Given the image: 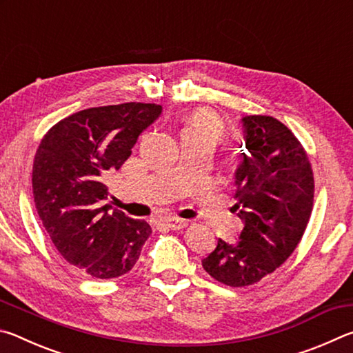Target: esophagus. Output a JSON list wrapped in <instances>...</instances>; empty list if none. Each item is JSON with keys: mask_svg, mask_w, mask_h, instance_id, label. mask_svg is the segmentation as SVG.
<instances>
[{"mask_svg": "<svg viewBox=\"0 0 353 353\" xmlns=\"http://www.w3.org/2000/svg\"><path fill=\"white\" fill-rule=\"evenodd\" d=\"M165 223L172 230H182V229H185V227L188 225V221L187 219H181V218H168V219L165 221Z\"/></svg>", "mask_w": 353, "mask_h": 353, "instance_id": "34e87169", "label": "esophagus"}]
</instances>
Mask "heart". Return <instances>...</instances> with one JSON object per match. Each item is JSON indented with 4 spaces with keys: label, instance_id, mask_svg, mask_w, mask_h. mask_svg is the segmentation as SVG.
Wrapping results in <instances>:
<instances>
[{
    "label": "heart",
    "instance_id": "b5f03b06",
    "mask_svg": "<svg viewBox=\"0 0 353 353\" xmlns=\"http://www.w3.org/2000/svg\"><path fill=\"white\" fill-rule=\"evenodd\" d=\"M182 132L198 135L210 140L212 143H216L224 137V128L223 123L213 113L207 110H196L188 117Z\"/></svg>",
    "mask_w": 353,
    "mask_h": 353
}]
</instances>
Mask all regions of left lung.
Instances as JSON below:
<instances>
[{
    "label": "left lung",
    "mask_w": 353,
    "mask_h": 353,
    "mask_svg": "<svg viewBox=\"0 0 353 353\" xmlns=\"http://www.w3.org/2000/svg\"><path fill=\"white\" fill-rule=\"evenodd\" d=\"M243 162L235 172V205L244 227L234 244L218 240L202 260L210 276L234 288L254 285L282 266L312 216L314 177L296 135L268 115L243 118Z\"/></svg>",
    "instance_id": "obj_1"
}]
</instances>
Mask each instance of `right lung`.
<instances>
[{
    "label": "right lung",
    "mask_w": 353,
    "mask_h": 353,
    "mask_svg": "<svg viewBox=\"0 0 353 353\" xmlns=\"http://www.w3.org/2000/svg\"><path fill=\"white\" fill-rule=\"evenodd\" d=\"M160 113L162 105L143 103L76 112L48 130L35 152L32 190L41 223L59 254L94 279L129 272L152 234L146 221L110 212L103 182Z\"/></svg>",
    "instance_id": "1"
}]
</instances>
